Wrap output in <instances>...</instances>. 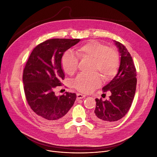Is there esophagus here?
Listing matches in <instances>:
<instances>
[{
  "label": "esophagus",
  "instance_id": "1",
  "mask_svg": "<svg viewBox=\"0 0 157 157\" xmlns=\"http://www.w3.org/2000/svg\"><path fill=\"white\" fill-rule=\"evenodd\" d=\"M86 97V95H83V94H77V98L78 99H82V98H83Z\"/></svg>",
  "mask_w": 157,
  "mask_h": 157
}]
</instances>
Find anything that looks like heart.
Returning <instances> with one entry per match:
<instances>
[{"mask_svg": "<svg viewBox=\"0 0 157 157\" xmlns=\"http://www.w3.org/2000/svg\"><path fill=\"white\" fill-rule=\"evenodd\" d=\"M76 54L80 59L93 60L92 72L101 73L104 80L113 78L118 71L120 60L117 52L97 40H91L78 47ZM61 62L65 73L72 74L77 69L78 59L70 51H67L63 53ZM100 85L101 81L97 74H79L74 80V87L85 94L93 92Z\"/></svg>", "mask_w": 157, "mask_h": 157, "instance_id": "b5f03b06", "label": "heart"}]
</instances>
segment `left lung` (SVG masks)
<instances>
[{"label": "left lung", "instance_id": "left-lung-1", "mask_svg": "<svg viewBox=\"0 0 157 157\" xmlns=\"http://www.w3.org/2000/svg\"><path fill=\"white\" fill-rule=\"evenodd\" d=\"M113 41L120 53V63L117 75L102 88L104 93L111 92L109 99L102 101L95 98L96 108L91 117L100 125L113 124L124 117L136 93L137 74L132 58L124 45Z\"/></svg>", "mask_w": 157, "mask_h": 157}]
</instances>
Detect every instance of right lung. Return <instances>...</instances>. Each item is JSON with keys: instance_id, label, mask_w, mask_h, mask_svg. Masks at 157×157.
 <instances>
[{"instance_id": "right-lung-1", "label": "right lung", "mask_w": 157, "mask_h": 157, "mask_svg": "<svg viewBox=\"0 0 157 157\" xmlns=\"http://www.w3.org/2000/svg\"><path fill=\"white\" fill-rule=\"evenodd\" d=\"M81 39H51L38 44L32 52L24 68L23 82L27 102L42 121L59 123L76 99L74 93L56 96L55 88L61 86L65 75L62 57Z\"/></svg>"}]
</instances>
